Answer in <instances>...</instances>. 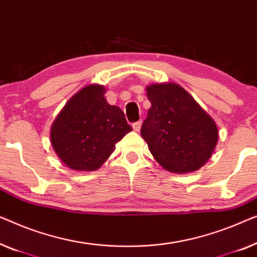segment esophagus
Masks as SVG:
<instances>
[{
	"mask_svg": "<svg viewBox=\"0 0 257 257\" xmlns=\"http://www.w3.org/2000/svg\"><path fill=\"white\" fill-rule=\"evenodd\" d=\"M141 125H142V121H137V122H134L133 123V129L135 130V132H140L141 129Z\"/></svg>",
	"mask_w": 257,
	"mask_h": 257,
	"instance_id": "1",
	"label": "esophagus"
}]
</instances>
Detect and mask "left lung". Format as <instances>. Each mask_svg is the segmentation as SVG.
<instances>
[{"instance_id":"1","label":"left lung","mask_w":257,"mask_h":257,"mask_svg":"<svg viewBox=\"0 0 257 257\" xmlns=\"http://www.w3.org/2000/svg\"><path fill=\"white\" fill-rule=\"evenodd\" d=\"M147 96L151 107L141 135L155 160L170 172L197 171L218 143L214 120L173 82L147 86Z\"/></svg>"}]
</instances>
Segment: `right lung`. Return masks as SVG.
I'll list each match as a JSON object with an SVG mask.
<instances>
[{
  "instance_id": "right-lung-1",
  "label": "right lung",
  "mask_w": 257,
  "mask_h": 257,
  "mask_svg": "<svg viewBox=\"0 0 257 257\" xmlns=\"http://www.w3.org/2000/svg\"><path fill=\"white\" fill-rule=\"evenodd\" d=\"M106 88L88 85L71 97L51 127V144L63 163L77 171H95L133 128L120 108L104 97Z\"/></svg>"
}]
</instances>
